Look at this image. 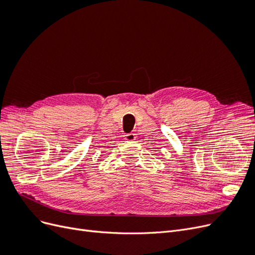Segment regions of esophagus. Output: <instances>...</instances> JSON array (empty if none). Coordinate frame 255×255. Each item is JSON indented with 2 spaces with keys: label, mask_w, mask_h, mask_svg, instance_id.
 <instances>
[{
  "label": "esophagus",
  "mask_w": 255,
  "mask_h": 255,
  "mask_svg": "<svg viewBox=\"0 0 255 255\" xmlns=\"http://www.w3.org/2000/svg\"><path fill=\"white\" fill-rule=\"evenodd\" d=\"M125 138H126V140H128V141H134L136 139V136H135L134 133H128L125 136Z\"/></svg>",
  "instance_id": "esophagus-1"
}]
</instances>
